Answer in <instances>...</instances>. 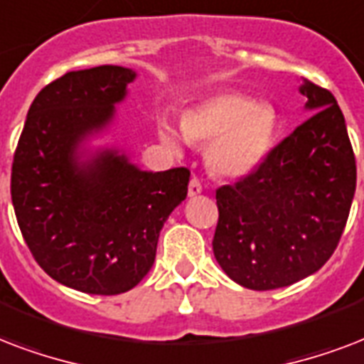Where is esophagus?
<instances>
[{
  "label": "esophagus",
  "mask_w": 364,
  "mask_h": 364,
  "mask_svg": "<svg viewBox=\"0 0 364 364\" xmlns=\"http://www.w3.org/2000/svg\"><path fill=\"white\" fill-rule=\"evenodd\" d=\"M201 191H203V184H201V182H199V180H197V178H191L190 180V186H188V196L196 197V196H199Z\"/></svg>",
  "instance_id": "1"
}]
</instances>
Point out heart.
<instances>
[{
  "label": "heart",
  "instance_id": "1",
  "mask_svg": "<svg viewBox=\"0 0 364 364\" xmlns=\"http://www.w3.org/2000/svg\"><path fill=\"white\" fill-rule=\"evenodd\" d=\"M180 129L190 144H208L213 173L239 178L255 171L272 148L275 114L267 104L250 102L239 92H220L186 112ZM163 138L178 150L173 129L163 127Z\"/></svg>",
  "mask_w": 364,
  "mask_h": 364
}]
</instances>
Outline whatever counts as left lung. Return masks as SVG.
<instances>
[{"instance_id":"1","label":"left lung","mask_w":364,"mask_h":364,"mask_svg":"<svg viewBox=\"0 0 364 364\" xmlns=\"http://www.w3.org/2000/svg\"><path fill=\"white\" fill-rule=\"evenodd\" d=\"M311 115L255 171L216 190L214 258L245 289L273 290L325 266L355 196L357 167L331 91L302 80Z\"/></svg>"}]
</instances>
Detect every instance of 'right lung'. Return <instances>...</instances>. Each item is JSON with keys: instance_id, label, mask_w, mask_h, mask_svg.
Instances as JSON below:
<instances>
[{"instance_id": "add662e5", "label": "right lung", "mask_w": 364, "mask_h": 364, "mask_svg": "<svg viewBox=\"0 0 364 364\" xmlns=\"http://www.w3.org/2000/svg\"><path fill=\"white\" fill-rule=\"evenodd\" d=\"M136 77L129 68L68 72L28 109L11 171L22 237L47 275L114 296L150 272L168 214L188 196L190 171H140L117 150L80 161V144L114 117Z\"/></svg>"}]
</instances>
